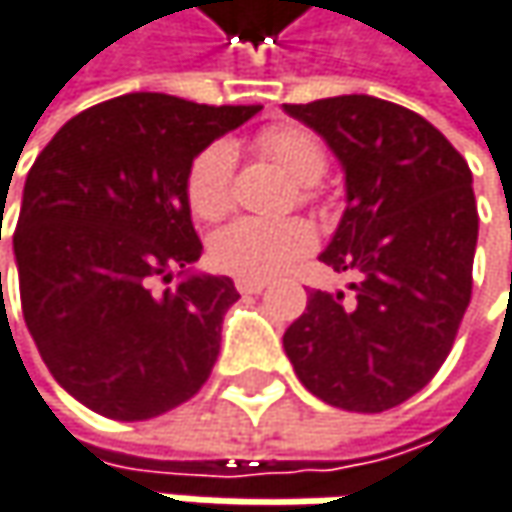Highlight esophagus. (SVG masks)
<instances>
[{
    "label": "esophagus",
    "instance_id": "obj_1",
    "mask_svg": "<svg viewBox=\"0 0 512 512\" xmlns=\"http://www.w3.org/2000/svg\"><path fill=\"white\" fill-rule=\"evenodd\" d=\"M238 294H262L268 288L265 279H236Z\"/></svg>",
    "mask_w": 512,
    "mask_h": 512
}]
</instances>
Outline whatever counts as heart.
<instances>
[{
    "label": "heart",
    "instance_id": "b5f03b06",
    "mask_svg": "<svg viewBox=\"0 0 512 512\" xmlns=\"http://www.w3.org/2000/svg\"><path fill=\"white\" fill-rule=\"evenodd\" d=\"M256 148L282 165L300 186V201L311 203L317 195L309 183L326 171V148L320 139L297 125H271L256 133ZM233 174L236 151L227 139L209 142L186 171V201L203 221H218L233 209ZM314 247V233L306 221H262L238 218L218 230L209 244L212 265L241 279H268L303 259Z\"/></svg>",
    "mask_w": 512,
    "mask_h": 512
}]
</instances>
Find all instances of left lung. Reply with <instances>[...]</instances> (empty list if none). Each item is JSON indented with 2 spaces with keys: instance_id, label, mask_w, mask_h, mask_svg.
<instances>
[{
  "instance_id": "obj_1",
  "label": "left lung",
  "mask_w": 512,
  "mask_h": 512,
  "mask_svg": "<svg viewBox=\"0 0 512 512\" xmlns=\"http://www.w3.org/2000/svg\"><path fill=\"white\" fill-rule=\"evenodd\" d=\"M285 110L347 171V212L320 256L349 291H311L282 347L326 405L382 414L437 376L472 300L478 206L472 171L420 113L335 95Z\"/></svg>"
}]
</instances>
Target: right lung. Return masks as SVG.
I'll use <instances>...</instances> for the list:
<instances>
[{
    "instance_id": "obj_1",
    "label": "right lung",
    "mask_w": 512,
    "mask_h": 512,
    "mask_svg": "<svg viewBox=\"0 0 512 512\" xmlns=\"http://www.w3.org/2000/svg\"><path fill=\"white\" fill-rule=\"evenodd\" d=\"M259 110L130 92L69 119L31 165L14 230L22 317L57 384L95 414L151 420L209 379L233 279L154 282L203 250L192 160Z\"/></svg>"
}]
</instances>
